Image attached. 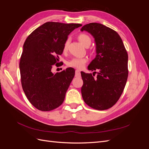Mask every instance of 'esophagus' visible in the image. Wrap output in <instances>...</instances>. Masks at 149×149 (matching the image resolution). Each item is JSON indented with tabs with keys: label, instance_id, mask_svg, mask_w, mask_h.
Instances as JSON below:
<instances>
[{
	"label": "esophagus",
	"instance_id": "1",
	"mask_svg": "<svg viewBox=\"0 0 149 149\" xmlns=\"http://www.w3.org/2000/svg\"><path fill=\"white\" fill-rule=\"evenodd\" d=\"M80 76H81V74H80L79 70H76L75 71V77H79Z\"/></svg>",
	"mask_w": 149,
	"mask_h": 149
}]
</instances>
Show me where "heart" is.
Segmentation results:
<instances>
[{
  "instance_id": "b5f03b06",
  "label": "heart",
  "mask_w": 149,
  "mask_h": 149,
  "mask_svg": "<svg viewBox=\"0 0 149 149\" xmlns=\"http://www.w3.org/2000/svg\"><path fill=\"white\" fill-rule=\"evenodd\" d=\"M78 38L79 41L81 42L83 45L85 47L89 46L91 43V38H90L89 35L85 33H81L78 35ZM69 40H67L66 42L64 44L63 46V50L66 52L68 49V47L69 44ZM88 59L86 58H74L68 62V65L71 67L76 68L78 69H82L84 67L86 63L87 62Z\"/></svg>"
}]
</instances>
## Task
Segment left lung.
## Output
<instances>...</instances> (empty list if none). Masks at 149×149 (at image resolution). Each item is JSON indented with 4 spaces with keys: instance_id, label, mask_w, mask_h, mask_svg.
Returning <instances> with one entry per match:
<instances>
[{
    "instance_id": "obj_1",
    "label": "left lung",
    "mask_w": 149,
    "mask_h": 149,
    "mask_svg": "<svg viewBox=\"0 0 149 149\" xmlns=\"http://www.w3.org/2000/svg\"><path fill=\"white\" fill-rule=\"evenodd\" d=\"M81 31H88L94 38L96 55L88 69L98 71L96 78L81 72L83 99L93 109H107L118 101L125 88L128 77L127 51L119 34L102 24L90 23Z\"/></svg>"
}]
</instances>
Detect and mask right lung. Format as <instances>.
<instances>
[{"instance_id":"right-lung-1","label":"right lung","mask_w":149,"mask_h":149,"mask_svg":"<svg viewBox=\"0 0 149 149\" xmlns=\"http://www.w3.org/2000/svg\"><path fill=\"white\" fill-rule=\"evenodd\" d=\"M81 26L48 22L26 39L19 65L21 83L29 101L38 110L52 111L63 102L75 71L70 67L53 73L52 65L63 52L68 36Z\"/></svg>"}]
</instances>
